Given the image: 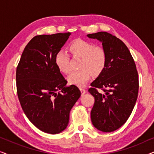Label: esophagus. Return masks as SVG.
Wrapping results in <instances>:
<instances>
[{
    "mask_svg": "<svg viewBox=\"0 0 154 154\" xmlns=\"http://www.w3.org/2000/svg\"><path fill=\"white\" fill-rule=\"evenodd\" d=\"M80 90H81L82 94H84L86 92V90L85 89H83V88H80Z\"/></svg>",
    "mask_w": 154,
    "mask_h": 154,
    "instance_id": "34e87169",
    "label": "esophagus"
}]
</instances>
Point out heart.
Listing matches in <instances>:
<instances>
[{"label": "heart", "mask_w": 154, "mask_h": 154, "mask_svg": "<svg viewBox=\"0 0 154 154\" xmlns=\"http://www.w3.org/2000/svg\"><path fill=\"white\" fill-rule=\"evenodd\" d=\"M69 48L73 56L81 57L79 63L81 69L72 71L67 76L69 84L82 87L85 85L92 75L97 76L104 70L107 55L103 48L95 47L93 43L81 39L73 41ZM54 62L61 72L67 73L70 71L69 56L66 52L60 50L57 52Z\"/></svg>", "instance_id": "heart-1"}]
</instances>
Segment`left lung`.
I'll return each instance as SVG.
<instances>
[{
  "label": "left lung",
  "instance_id": "1",
  "mask_svg": "<svg viewBox=\"0 0 154 154\" xmlns=\"http://www.w3.org/2000/svg\"><path fill=\"white\" fill-rule=\"evenodd\" d=\"M87 36L100 41L107 55L104 70L88 90L94 97L92 123L98 130L111 132L121 128L133 110L139 89L137 71L130 50L119 38L104 31Z\"/></svg>",
  "mask_w": 154,
  "mask_h": 154
}]
</instances>
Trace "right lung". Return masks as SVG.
I'll list each match as a JSON object with an SVG mask.
<instances>
[{
  "label": "right lung",
  "mask_w": 154,
  "mask_h": 154,
  "mask_svg": "<svg viewBox=\"0 0 154 154\" xmlns=\"http://www.w3.org/2000/svg\"><path fill=\"white\" fill-rule=\"evenodd\" d=\"M70 35L33 37L17 68V90L22 108L29 121L45 133L55 134L66 129L71 109L81 94L75 85H66L67 81L54 62L55 54Z\"/></svg>",
  "instance_id": "right-lung-1"
}]
</instances>
